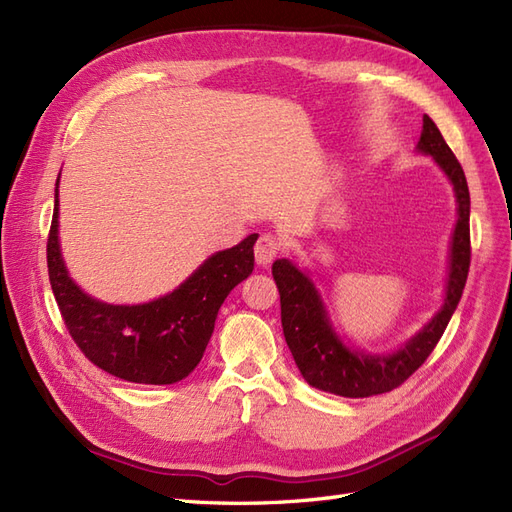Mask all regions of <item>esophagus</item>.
Instances as JSON below:
<instances>
[{
    "label": "esophagus",
    "instance_id": "obj_1",
    "mask_svg": "<svg viewBox=\"0 0 512 512\" xmlns=\"http://www.w3.org/2000/svg\"><path fill=\"white\" fill-rule=\"evenodd\" d=\"M254 254H256V262L260 267H267L275 260V256L280 254V241L275 239V235L271 232H265V235H260L254 247Z\"/></svg>",
    "mask_w": 512,
    "mask_h": 512
}]
</instances>
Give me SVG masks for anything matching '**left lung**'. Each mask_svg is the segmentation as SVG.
<instances>
[{"label":"left lung","instance_id":"left-lung-1","mask_svg":"<svg viewBox=\"0 0 512 512\" xmlns=\"http://www.w3.org/2000/svg\"><path fill=\"white\" fill-rule=\"evenodd\" d=\"M418 151L427 153L451 179L457 196V226L451 243L446 299L440 312L418 331L410 342L393 354H363L346 348L333 333L320 294L312 280L282 258L273 262V280L280 290L282 329L286 344L303 378L320 391L342 397H371L389 393L404 384L436 348L455 314L470 271V190L463 168L446 145L436 123L423 117Z\"/></svg>","mask_w":512,"mask_h":512}]
</instances>
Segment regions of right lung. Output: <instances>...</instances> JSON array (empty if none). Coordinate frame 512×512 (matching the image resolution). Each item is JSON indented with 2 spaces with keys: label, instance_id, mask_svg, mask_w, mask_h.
Segmentation results:
<instances>
[{
  "label": "right lung",
  "instance_id": "add662e5",
  "mask_svg": "<svg viewBox=\"0 0 512 512\" xmlns=\"http://www.w3.org/2000/svg\"><path fill=\"white\" fill-rule=\"evenodd\" d=\"M57 213L55 188L46 265L61 318L74 344L91 363L121 380L136 384L183 380L203 359L228 292L254 271L258 235L207 258L166 297L143 305H108L87 297L68 277L59 252Z\"/></svg>",
  "mask_w": 512,
  "mask_h": 512
}]
</instances>
